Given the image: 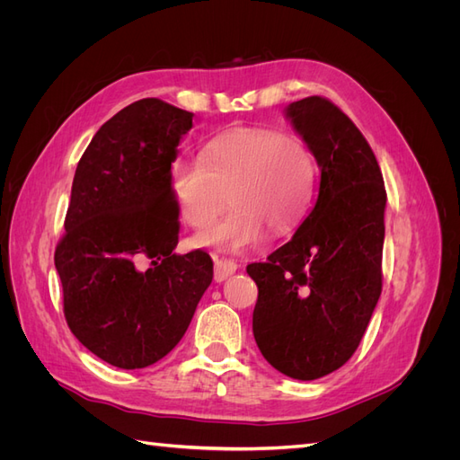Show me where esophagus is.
<instances>
[{
  "mask_svg": "<svg viewBox=\"0 0 460 460\" xmlns=\"http://www.w3.org/2000/svg\"><path fill=\"white\" fill-rule=\"evenodd\" d=\"M238 270V262L232 259H217L215 261V282H225L228 276Z\"/></svg>",
  "mask_w": 460,
  "mask_h": 460,
  "instance_id": "1",
  "label": "esophagus"
}]
</instances>
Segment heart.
Masks as SVG:
<instances>
[{"label":"heart","mask_w":460,"mask_h":460,"mask_svg":"<svg viewBox=\"0 0 460 460\" xmlns=\"http://www.w3.org/2000/svg\"><path fill=\"white\" fill-rule=\"evenodd\" d=\"M313 153L299 137L270 128H238L208 140L199 159L178 157L171 164V191L180 217L205 228L225 208L232 211L196 243L225 253L261 245L269 226L294 230L307 215L314 193Z\"/></svg>","instance_id":"obj_1"}]
</instances>
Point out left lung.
I'll use <instances>...</instances> for the list:
<instances>
[{
	"label": "left lung",
	"mask_w": 460,
	"mask_h": 460,
	"mask_svg": "<svg viewBox=\"0 0 460 460\" xmlns=\"http://www.w3.org/2000/svg\"><path fill=\"white\" fill-rule=\"evenodd\" d=\"M284 117L320 169L318 198L291 240L253 262V336L262 357L294 380H316L351 358L382 294L385 188L365 136L324 97L289 103Z\"/></svg>",
	"instance_id": "left-lung-1"
}]
</instances>
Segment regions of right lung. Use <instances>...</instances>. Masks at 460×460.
Listing matches in <instances>:
<instances>
[{"instance_id":"1","label":"right lung","mask_w":460,"mask_h":460,"mask_svg":"<svg viewBox=\"0 0 460 460\" xmlns=\"http://www.w3.org/2000/svg\"><path fill=\"white\" fill-rule=\"evenodd\" d=\"M191 127L190 111L134 102L95 132L75 172L55 249L65 318L86 349L124 370L169 355L213 282L207 253H174L171 163Z\"/></svg>"}]
</instances>
